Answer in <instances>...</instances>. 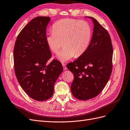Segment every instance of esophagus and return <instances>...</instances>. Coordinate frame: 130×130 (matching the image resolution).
I'll list each match as a JSON object with an SVG mask.
<instances>
[{
	"instance_id": "34e87169",
	"label": "esophagus",
	"mask_w": 130,
	"mask_h": 130,
	"mask_svg": "<svg viewBox=\"0 0 130 130\" xmlns=\"http://www.w3.org/2000/svg\"><path fill=\"white\" fill-rule=\"evenodd\" d=\"M62 67H63V68H64V70H66L67 68L66 66V65L65 64H62Z\"/></svg>"
}]
</instances>
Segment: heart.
<instances>
[{"label":"heart","mask_w":130,"mask_h":130,"mask_svg":"<svg viewBox=\"0 0 130 130\" xmlns=\"http://www.w3.org/2000/svg\"><path fill=\"white\" fill-rule=\"evenodd\" d=\"M52 31L45 36L46 44L50 50L57 54L63 42V47L57 56L61 61L78 57L88 49L92 31L89 24L84 20L73 19H61L52 25Z\"/></svg>","instance_id":"heart-1"}]
</instances>
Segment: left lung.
I'll use <instances>...</instances> for the list:
<instances>
[{"instance_id": "8db88e82", "label": "left lung", "mask_w": 130, "mask_h": 130, "mask_svg": "<svg viewBox=\"0 0 130 130\" xmlns=\"http://www.w3.org/2000/svg\"><path fill=\"white\" fill-rule=\"evenodd\" d=\"M93 33L88 49L78 59L67 65L74 74L71 92L81 100L98 96L106 85L112 68L113 49L107 30L93 17Z\"/></svg>"}]
</instances>
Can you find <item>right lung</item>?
Listing matches in <instances>:
<instances>
[{
  "instance_id": "obj_1",
  "label": "right lung",
  "mask_w": 130,
  "mask_h": 130,
  "mask_svg": "<svg viewBox=\"0 0 130 130\" xmlns=\"http://www.w3.org/2000/svg\"><path fill=\"white\" fill-rule=\"evenodd\" d=\"M49 17L32 19L19 33L14 48V71L19 84L31 99L43 101L50 98L54 85L63 68L51 57L46 41Z\"/></svg>"
}]
</instances>
